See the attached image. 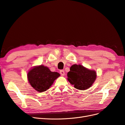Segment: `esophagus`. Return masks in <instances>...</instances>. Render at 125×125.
I'll return each mask as SVG.
<instances>
[{"instance_id": "34e87169", "label": "esophagus", "mask_w": 125, "mask_h": 125, "mask_svg": "<svg viewBox=\"0 0 125 125\" xmlns=\"http://www.w3.org/2000/svg\"><path fill=\"white\" fill-rule=\"evenodd\" d=\"M60 74L61 75H65V71H64V70H61L60 71Z\"/></svg>"}]
</instances>
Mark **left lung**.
Segmentation results:
<instances>
[{"label": "left lung", "instance_id": "8db88e82", "mask_svg": "<svg viewBox=\"0 0 125 125\" xmlns=\"http://www.w3.org/2000/svg\"><path fill=\"white\" fill-rule=\"evenodd\" d=\"M68 80L78 90H84L90 88L96 78V73L84 67L82 65L74 64L71 66L67 73Z\"/></svg>", "mask_w": 125, "mask_h": 125}]
</instances>
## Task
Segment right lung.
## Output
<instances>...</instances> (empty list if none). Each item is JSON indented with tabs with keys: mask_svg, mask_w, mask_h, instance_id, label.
<instances>
[{
	"mask_svg": "<svg viewBox=\"0 0 125 125\" xmlns=\"http://www.w3.org/2000/svg\"><path fill=\"white\" fill-rule=\"evenodd\" d=\"M60 74L52 72L43 65L35 67L28 73V80L31 86L37 91L42 92L47 91Z\"/></svg>",
	"mask_w": 125,
	"mask_h": 125,
	"instance_id": "1",
	"label": "right lung"
}]
</instances>
